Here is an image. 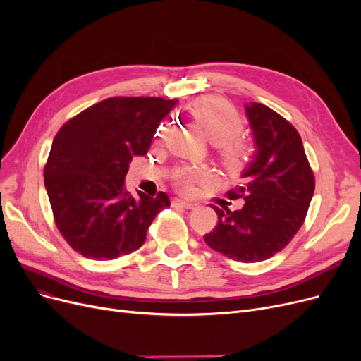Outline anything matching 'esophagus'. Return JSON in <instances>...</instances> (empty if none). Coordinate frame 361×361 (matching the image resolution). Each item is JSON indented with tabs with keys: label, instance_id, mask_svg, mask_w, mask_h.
Wrapping results in <instances>:
<instances>
[{
	"label": "esophagus",
	"instance_id": "esophagus-1",
	"mask_svg": "<svg viewBox=\"0 0 361 361\" xmlns=\"http://www.w3.org/2000/svg\"><path fill=\"white\" fill-rule=\"evenodd\" d=\"M173 206H180V207H185V209H192V207L195 206V203H192V202H190V200L174 199V200H173Z\"/></svg>",
	"mask_w": 361,
	"mask_h": 361
}]
</instances>
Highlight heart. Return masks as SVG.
<instances>
[{
    "mask_svg": "<svg viewBox=\"0 0 361 361\" xmlns=\"http://www.w3.org/2000/svg\"><path fill=\"white\" fill-rule=\"evenodd\" d=\"M206 137L215 145H223V158L231 166L241 164L245 158L243 146L228 143L243 130V120L235 108L218 97H203L192 108Z\"/></svg>",
    "mask_w": 361,
    "mask_h": 361,
    "instance_id": "obj_1",
    "label": "heart"
}]
</instances>
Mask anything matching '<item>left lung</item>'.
Returning a JSON list of instances; mask_svg holds the SVG:
<instances>
[{"label":"left lung","instance_id":"obj_1","mask_svg":"<svg viewBox=\"0 0 361 361\" xmlns=\"http://www.w3.org/2000/svg\"><path fill=\"white\" fill-rule=\"evenodd\" d=\"M257 154L243 174V183L227 192L244 199L241 209L231 203L212 206L218 223L204 243L228 259L262 262L285 248L302 226L314 191V174L298 130L264 104H247Z\"/></svg>","mask_w":361,"mask_h":361}]
</instances>
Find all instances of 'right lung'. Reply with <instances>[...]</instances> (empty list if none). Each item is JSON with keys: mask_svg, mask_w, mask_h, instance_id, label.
Here are the masks:
<instances>
[{"mask_svg": "<svg viewBox=\"0 0 361 361\" xmlns=\"http://www.w3.org/2000/svg\"><path fill=\"white\" fill-rule=\"evenodd\" d=\"M176 101L108 97L69 118L52 141L43 170L54 221L81 256L111 260L138 250L166 192L134 199L125 176L135 155H146L161 120Z\"/></svg>", "mask_w": 361, "mask_h": 361, "instance_id": "obj_1", "label": "right lung"}]
</instances>
